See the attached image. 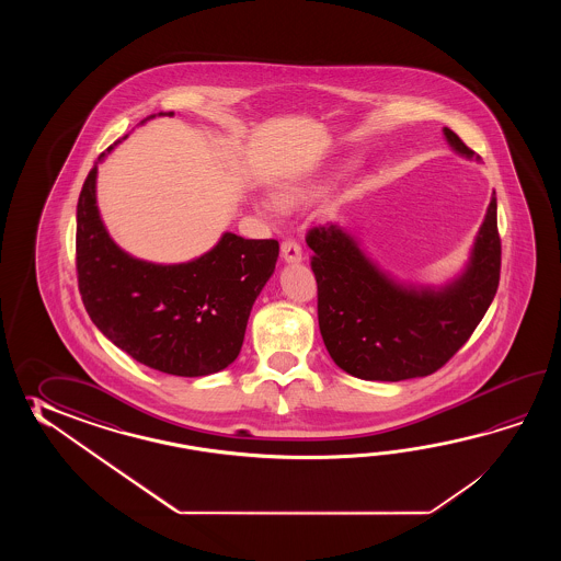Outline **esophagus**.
<instances>
[{
    "instance_id": "34e87169",
    "label": "esophagus",
    "mask_w": 561,
    "mask_h": 561,
    "mask_svg": "<svg viewBox=\"0 0 561 561\" xmlns=\"http://www.w3.org/2000/svg\"><path fill=\"white\" fill-rule=\"evenodd\" d=\"M280 254L286 263H300L302 261V249L295 239H285L280 242Z\"/></svg>"
}]
</instances>
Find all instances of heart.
Returning <instances> with one entry per match:
<instances>
[{
	"mask_svg": "<svg viewBox=\"0 0 561 561\" xmlns=\"http://www.w3.org/2000/svg\"><path fill=\"white\" fill-rule=\"evenodd\" d=\"M312 191L305 188V186H283L280 191L276 192V203L280 204L283 208H295L298 204L307 203ZM259 210L264 216H275L278 213V206L273 201H264L259 204Z\"/></svg>",
	"mask_w": 561,
	"mask_h": 561,
	"instance_id": "heart-1",
	"label": "heart"
}]
</instances>
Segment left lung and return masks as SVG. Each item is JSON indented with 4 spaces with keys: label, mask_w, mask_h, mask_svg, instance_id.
Returning <instances> with one entry per match:
<instances>
[{
    "label": "left lung",
    "mask_w": 561,
    "mask_h": 561,
    "mask_svg": "<svg viewBox=\"0 0 561 561\" xmlns=\"http://www.w3.org/2000/svg\"><path fill=\"white\" fill-rule=\"evenodd\" d=\"M457 152L473 150L445 128ZM322 341L334 363L365 381H405L442 369L466 345L497 293L501 239L495 192L466 275L443 290L394 285L336 225L310 228Z\"/></svg>",
    "instance_id": "8db88e82"
}]
</instances>
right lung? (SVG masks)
I'll list each match as a JSON object with an SVG mask.
<instances>
[{
	"label": "right lung",
	"instance_id": "add662e5",
	"mask_svg": "<svg viewBox=\"0 0 561 561\" xmlns=\"http://www.w3.org/2000/svg\"><path fill=\"white\" fill-rule=\"evenodd\" d=\"M95 170L98 162L80 192L76 227V275L90 319L150 369L179 377L227 369L239 357L252 305L275 271L278 242L227 232L192 263L131 259L100 220Z\"/></svg>",
	"mask_w": 561,
	"mask_h": 561
}]
</instances>
